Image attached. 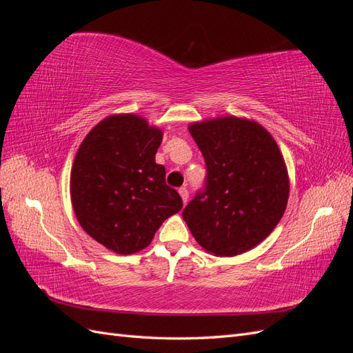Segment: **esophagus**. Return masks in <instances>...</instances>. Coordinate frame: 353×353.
Here are the masks:
<instances>
[{"mask_svg": "<svg viewBox=\"0 0 353 353\" xmlns=\"http://www.w3.org/2000/svg\"><path fill=\"white\" fill-rule=\"evenodd\" d=\"M179 194H181V197H183V201H184V205H185V203L188 201V190H187V187H181L179 188Z\"/></svg>", "mask_w": 353, "mask_h": 353, "instance_id": "obj_1", "label": "esophagus"}]
</instances>
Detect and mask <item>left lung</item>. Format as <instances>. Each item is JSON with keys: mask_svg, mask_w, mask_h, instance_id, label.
Instances as JSON below:
<instances>
[{"mask_svg": "<svg viewBox=\"0 0 353 353\" xmlns=\"http://www.w3.org/2000/svg\"><path fill=\"white\" fill-rule=\"evenodd\" d=\"M205 157V187L183 212L203 249L215 256L248 252L270 236L288 199L284 159L259 123L228 116L190 125Z\"/></svg>", "mask_w": 353, "mask_h": 353, "instance_id": "obj_1", "label": "left lung"}]
</instances>
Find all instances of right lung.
Segmentation results:
<instances>
[{"label":"right lung","instance_id":"add662e5","mask_svg":"<svg viewBox=\"0 0 353 353\" xmlns=\"http://www.w3.org/2000/svg\"><path fill=\"white\" fill-rule=\"evenodd\" d=\"M162 131L135 114L105 117L85 137L70 174L74 215L105 248L131 254L147 248L163 221L183 208L154 156Z\"/></svg>","mask_w":353,"mask_h":353}]
</instances>
